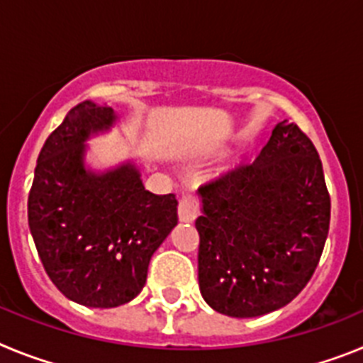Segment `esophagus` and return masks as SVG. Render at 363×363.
Segmentation results:
<instances>
[{"mask_svg": "<svg viewBox=\"0 0 363 363\" xmlns=\"http://www.w3.org/2000/svg\"><path fill=\"white\" fill-rule=\"evenodd\" d=\"M200 214V201L194 194H184L178 205L179 221H194Z\"/></svg>", "mask_w": 363, "mask_h": 363, "instance_id": "obj_1", "label": "esophagus"}]
</instances>
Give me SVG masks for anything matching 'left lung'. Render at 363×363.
<instances>
[{
  "instance_id": "left-lung-1",
  "label": "left lung",
  "mask_w": 363,
  "mask_h": 363,
  "mask_svg": "<svg viewBox=\"0 0 363 363\" xmlns=\"http://www.w3.org/2000/svg\"><path fill=\"white\" fill-rule=\"evenodd\" d=\"M198 194L203 300L221 314L252 318L296 298L318 265L331 220L322 162L300 127L280 121L255 162Z\"/></svg>"
}]
</instances>
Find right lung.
I'll list each match as a JSON object with an SVG mask.
<instances>
[{
    "instance_id": "1",
    "label": "right lung",
    "mask_w": 363,
    "mask_h": 363,
    "mask_svg": "<svg viewBox=\"0 0 363 363\" xmlns=\"http://www.w3.org/2000/svg\"><path fill=\"white\" fill-rule=\"evenodd\" d=\"M116 120L89 99L70 108L47 138L28 192V227L49 278L69 300L99 309L142 293L150 256L178 223L174 194L147 191L134 163L85 167V142Z\"/></svg>"
}]
</instances>
